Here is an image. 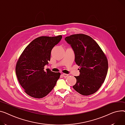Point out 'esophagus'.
<instances>
[{
    "label": "esophagus",
    "instance_id": "1",
    "mask_svg": "<svg viewBox=\"0 0 125 125\" xmlns=\"http://www.w3.org/2000/svg\"><path fill=\"white\" fill-rule=\"evenodd\" d=\"M62 76H63L64 78H67V77L69 76L68 74H62Z\"/></svg>",
    "mask_w": 125,
    "mask_h": 125
}]
</instances>
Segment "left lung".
I'll return each mask as SVG.
<instances>
[{
  "label": "left lung",
  "instance_id": "8db88e82",
  "mask_svg": "<svg viewBox=\"0 0 125 125\" xmlns=\"http://www.w3.org/2000/svg\"><path fill=\"white\" fill-rule=\"evenodd\" d=\"M64 39L74 51L76 64L80 66V75L75 76L77 82L73 88L86 96L95 93L107 75L108 62L105 55L98 44L88 35L74 34Z\"/></svg>",
  "mask_w": 125,
  "mask_h": 125
}]
</instances>
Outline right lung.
Listing matches in <instances>:
<instances>
[{
  "label": "right lung",
  "instance_id": "add662e5",
  "mask_svg": "<svg viewBox=\"0 0 125 125\" xmlns=\"http://www.w3.org/2000/svg\"><path fill=\"white\" fill-rule=\"evenodd\" d=\"M62 36H41L33 40L21 55L16 67L19 82L25 92L32 97L41 98L51 91L61 73L44 70L50 60L51 51Z\"/></svg>",
  "mask_w": 125,
  "mask_h": 125
}]
</instances>
